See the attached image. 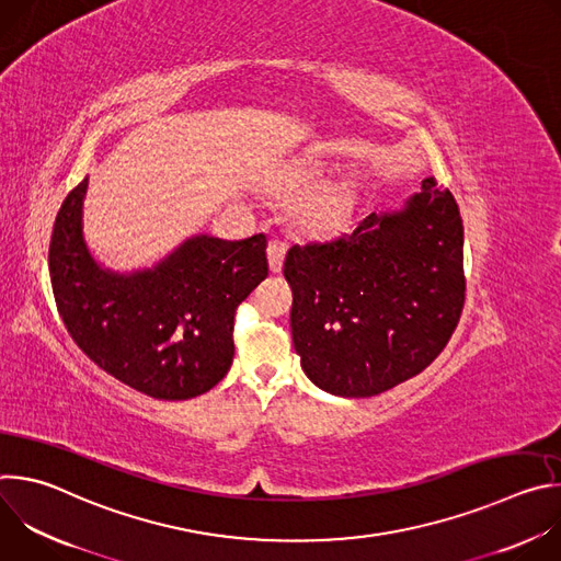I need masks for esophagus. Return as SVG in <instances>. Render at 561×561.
Masks as SVG:
<instances>
[{
	"mask_svg": "<svg viewBox=\"0 0 561 561\" xmlns=\"http://www.w3.org/2000/svg\"><path fill=\"white\" fill-rule=\"evenodd\" d=\"M284 255H286V244L284 242H279V239H273V242H268V264H271L273 273L282 271Z\"/></svg>",
	"mask_w": 561,
	"mask_h": 561,
	"instance_id": "34e87169",
	"label": "esophagus"
}]
</instances>
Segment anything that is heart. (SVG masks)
<instances>
[{
	"instance_id": "1",
	"label": "heart",
	"mask_w": 561,
	"mask_h": 561,
	"mask_svg": "<svg viewBox=\"0 0 561 561\" xmlns=\"http://www.w3.org/2000/svg\"><path fill=\"white\" fill-rule=\"evenodd\" d=\"M324 173H327V164L322 162L301 164L282 184V195L284 197L304 195L324 180ZM353 204H355L353 184L333 182V184L319 186L312 194L301 197L293 210V217L299 228L314 234H327V232H333L351 215Z\"/></svg>"
}]
</instances>
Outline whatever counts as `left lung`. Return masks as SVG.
Returning <instances> with one entry per match:
<instances>
[{"label":"left lung","instance_id":"obj_1","mask_svg":"<svg viewBox=\"0 0 561 561\" xmlns=\"http://www.w3.org/2000/svg\"><path fill=\"white\" fill-rule=\"evenodd\" d=\"M290 333L306 377L331 394L373 397L422 373L463 308V226L433 178L392 210L327 244L293 247Z\"/></svg>","mask_w":561,"mask_h":561}]
</instances>
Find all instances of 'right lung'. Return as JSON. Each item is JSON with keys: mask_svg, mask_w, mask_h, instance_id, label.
<instances>
[{"mask_svg": "<svg viewBox=\"0 0 561 561\" xmlns=\"http://www.w3.org/2000/svg\"><path fill=\"white\" fill-rule=\"evenodd\" d=\"M89 178L64 199L48 268L64 324L102 370L178 402L210 390L234 355V310L268 277L266 234L239 242L193 234L150 268L113 271L84 237Z\"/></svg>", "mask_w": 561, "mask_h": 561, "instance_id": "add662e5", "label": "right lung"}]
</instances>
